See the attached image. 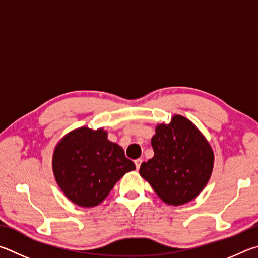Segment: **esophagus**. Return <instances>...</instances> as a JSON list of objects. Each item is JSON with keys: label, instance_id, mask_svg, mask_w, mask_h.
<instances>
[{"label": "esophagus", "instance_id": "1", "mask_svg": "<svg viewBox=\"0 0 258 258\" xmlns=\"http://www.w3.org/2000/svg\"><path fill=\"white\" fill-rule=\"evenodd\" d=\"M142 163H143V160H142V159L135 160V165H136V169H137V170H139V168H141Z\"/></svg>", "mask_w": 258, "mask_h": 258}]
</instances>
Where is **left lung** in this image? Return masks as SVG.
<instances>
[{
    "mask_svg": "<svg viewBox=\"0 0 258 258\" xmlns=\"http://www.w3.org/2000/svg\"><path fill=\"white\" fill-rule=\"evenodd\" d=\"M154 156L143 162L139 173L165 204L190 202L206 187L214 166V152L204 135L180 114L156 125L152 137Z\"/></svg>",
    "mask_w": 258,
    "mask_h": 258,
    "instance_id": "8db88e82",
    "label": "left lung"
}]
</instances>
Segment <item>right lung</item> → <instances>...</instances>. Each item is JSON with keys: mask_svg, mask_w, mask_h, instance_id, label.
<instances>
[{"mask_svg": "<svg viewBox=\"0 0 258 258\" xmlns=\"http://www.w3.org/2000/svg\"><path fill=\"white\" fill-rule=\"evenodd\" d=\"M52 169L68 200L81 207H95L136 166L126 159L121 146L108 141L106 130L84 125L58 141L53 152Z\"/></svg>", "mask_w": 258, "mask_h": 258, "instance_id": "1", "label": "right lung"}]
</instances>
